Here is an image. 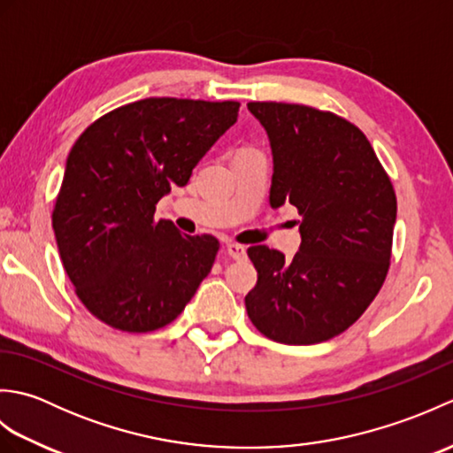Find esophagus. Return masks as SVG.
<instances>
[{
    "instance_id": "1",
    "label": "esophagus",
    "mask_w": 453,
    "mask_h": 453,
    "mask_svg": "<svg viewBox=\"0 0 453 453\" xmlns=\"http://www.w3.org/2000/svg\"><path fill=\"white\" fill-rule=\"evenodd\" d=\"M226 253L232 257L234 261H242V258H245V255H247V249L239 243H227Z\"/></svg>"
}]
</instances>
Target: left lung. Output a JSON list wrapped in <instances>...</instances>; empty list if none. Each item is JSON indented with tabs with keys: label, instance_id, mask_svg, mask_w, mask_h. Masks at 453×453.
<instances>
[{
	"label": "left lung",
	"instance_id": "8db88e82",
	"mask_svg": "<svg viewBox=\"0 0 453 453\" xmlns=\"http://www.w3.org/2000/svg\"><path fill=\"white\" fill-rule=\"evenodd\" d=\"M271 140V206L302 216L292 261L266 245L247 249L258 280L249 319L271 341L317 344L349 329L389 271L397 198L372 143L334 112L292 103H249Z\"/></svg>",
	"mask_w": 453,
	"mask_h": 453
}]
</instances>
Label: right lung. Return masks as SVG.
I'll list each match as a JSON object with an SVG mask.
<instances>
[{"instance_id": "add662e5", "label": "right lung", "mask_w": 453, "mask_h": 453, "mask_svg": "<svg viewBox=\"0 0 453 453\" xmlns=\"http://www.w3.org/2000/svg\"><path fill=\"white\" fill-rule=\"evenodd\" d=\"M237 101L150 97L95 120L73 143L52 227L89 313L150 333L175 321L216 261L211 235H182L156 204L237 122Z\"/></svg>"}]
</instances>
